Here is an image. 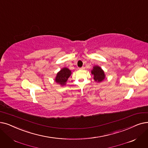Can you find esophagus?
Returning <instances> with one entry per match:
<instances>
[{
	"instance_id": "1",
	"label": "esophagus",
	"mask_w": 148,
	"mask_h": 148,
	"mask_svg": "<svg viewBox=\"0 0 148 148\" xmlns=\"http://www.w3.org/2000/svg\"><path fill=\"white\" fill-rule=\"evenodd\" d=\"M80 69H82V70H83V69H85V67H84V66H82V67H81Z\"/></svg>"
}]
</instances>
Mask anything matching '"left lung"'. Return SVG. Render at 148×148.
I'll return each mask as SVG.
<instances>
[{
  "label": "left lung",
  "instance_id": "1",
  "mask_svg": "<svg viewBox=\"0 0 148 148\" xmlns=\"http://www.w3.org/2000/svg\"><path fill=\"white\" fill-rule=\"evenodd\" d=\"M91 73L94 75V79L96 82H100L105 77L103 71L98 66H95L93 68Z\"/></svg>",
  "mask_w": 148,
  "mask_h": 148
}]
</instances>
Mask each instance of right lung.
<instances>
[{"label":"right lung","instance_id":"obj_1","mask_svg":"<svg viewBox=\"0 0 148 148\" xmlns=\"http://www.w3.org/2000/svg\"><path fill=\"white\" fill-rule=\"evenodd\" d=\"M71 74V71L66 68H64L57 73L55 80L61 85H65Z\"/></svg>","mask_w":148,"mask_h":148}]
</instances>
